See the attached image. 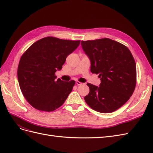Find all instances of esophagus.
Wrapping results in <instances>:
<instances>
[{
	"mask_svg": "<svg viewBox=\"0 0 153 153\" xmlns=\"http://www.w3.org/2000/svg\"><path fill=\"white\" fill-rule=\"evenodd\" d=\"M76 84L78 85H82V84H83L82 82H79V81H76Z\"/></svg>",
	"mask_w": 153,
	"mask_h": 153,
	"instance_id": "obj_1",
	"label": "esophagus"
}]
</instances>
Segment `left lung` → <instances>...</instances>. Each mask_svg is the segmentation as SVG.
<instances>
[{"mask_svg":"<svg viewBox=\"0 0 153 153\" xmlns=\"http://www.w3.org/2000/svg\"><path fill=\"white\" fill-rule=\"evenodd\" d=\"M82 47L91 61L92 73L99 74L101 84L87 83L89 93L84 100L101 113L114 112L128 101L136 86L135 61L124 45L108 38L82 41Z\"/></svg>","mask_w":153,"mask_h":153,"instance_id":"left-lung-1","label":"left lung"}]
</instances>
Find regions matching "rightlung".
<instances>
[{
	"instance_id": "add662e5",
	"label": "right lung",
	"mask_w": 153,
	"mask_h": 153,
	"mask_svg": "<svg viewBox=\"0 0 153 153\" xmlns=\"http://www.w3.org/2000/svg\"><path fill=\"white\" fill-rule=\"evenodd\" d=\"M80 41L46 37L32 44L22 55L18 67V80L26 100L34 108L52 112L66 101L75 84L57 80L68 55Z\"/></svg>"
}]
</instances>
